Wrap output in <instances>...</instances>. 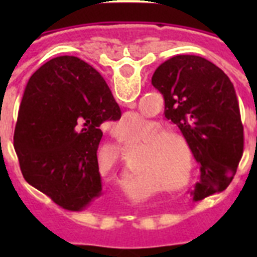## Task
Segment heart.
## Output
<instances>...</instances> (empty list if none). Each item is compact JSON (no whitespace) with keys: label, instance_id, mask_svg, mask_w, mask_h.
<instances>
[{"label":"heart","instance_id":"1","mask_svg":"<svg viewBox=\"0 0 257 257\" xmlns=\"http://www.w3.org/2000/svg\"><path fill=\"white\" fill-rule=\"evenodd\" d=\"M139 118L132 116L131 124ZM165 128L155 120H147L140 125L135 140H143L139 151V167L152 169L163 185L173 192L189 189L195 180V159L188 141L175 132H164Z\"/></svg>","mask_w":257,"mask_h":257}]
</instances>
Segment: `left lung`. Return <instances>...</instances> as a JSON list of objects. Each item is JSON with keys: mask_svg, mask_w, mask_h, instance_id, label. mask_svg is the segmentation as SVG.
<instances>
[{"mask_svg": "<svg viewBox=\"0 0 257 257\" xmlns=\"http://www.w3.org/2000/svg\"><path fill=\"white\" fill-rule=\"evenodd\" d=\"M152 85L164 96L165 117L179 126L200 163V181L191 192L193 200L224 191L244 148L239 102L231 80L205 58L179 54L155 70Z\"/></svg>", "mask_w": 257, "mask_h": 257, "instance_id": "obj_1", "label": "left lung"}]
</instances>
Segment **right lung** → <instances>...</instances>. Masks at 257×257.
<instances>
[{
	"mask_svg": "<svg viewBox=\"0 0 257 257\" xmlns=\"http://www.w3.org/2000/svg\"><path fill=\"white\" fill-rule=\"evenodd\" d=\"M121 109L93 66L61 56L34 72L22 97L14 149L24 179L68 211L102 195L97 149L105 121Z\"/></svg>",
	"mask_w": 257,
	"mask_h": 257,
	"instance_id": "1",
	"label": "right lung"
}]
</instances>
